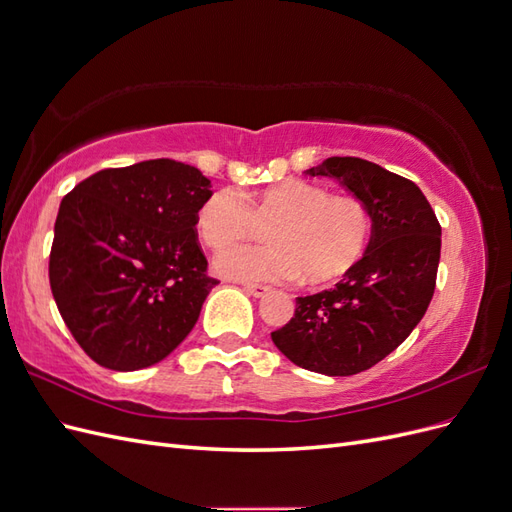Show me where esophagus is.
Returning <instances> with one entry per match:
<instances>
[{"label": "esophagus", "instance_id": "1", "mask_svg": "<svg viewBox=\"0 0 512 512\" xmlns=\"http://www.w3.org/2000/svg\"><path fill=\"white\" fill-rule=\"evenodd\" d=\"M243 290L247 294H252V297H265V294L269 292V286L265 284H250V282H243Z\"/></svg>", "mask_w": 512, "mask_h": 512}]
</instances>
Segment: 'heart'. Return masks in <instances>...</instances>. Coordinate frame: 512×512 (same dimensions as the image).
<instances>
[{
  "label": "heart",
  "instance_id": "heart-1",
  "mask_svg": "<svg viewBox=\"0 0 512 512\" xmlns=\"http://www.w3.org/2000/svg\"><path fill=\"white\" fill-rule=\"evenodd\" d=\"M271 221L269 245L230 247L215 260L218 271L254 282H290L303 275L307 284H331L356 267L374 232L361 198L331 194L303 179L258 194L218 190L196 215L200 237L213 250L254 237Z\"/></svg>",
  "mask_w": 512,
  "mask_h": 512
}]
</instances>
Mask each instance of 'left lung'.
<instances>
[{
	"mask_svg": "<svg viewBox=\"0 0 512 512\" xmlns=\"http://www.w3.org/2000/svg\"><path fill=\"white\" fill-rule=\"evenodd\" d=\"M333 177L367 205L374 232L365 256L331 290L299 297L271 333L288 359L324 376H354L389 356L425 316L436 290L442 228L418 185L361 158L307 170Z\"/></svg>",
	"mask_w": 512,
	"mask_h": 512,
	"instance_id": "obj_1",
	"label": "left lung"
}]
</instances>
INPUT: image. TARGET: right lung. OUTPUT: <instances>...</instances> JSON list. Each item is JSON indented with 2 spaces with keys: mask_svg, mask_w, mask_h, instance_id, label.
Here are the masks:
<instances>
[{
  "mask_svg": "<svg viewBox=\"0 0 512 512\" xmlns=\"http://www.w3.org/2000/svg\"><path fill=\"white\" fill-rule=\"evenodd\" d=\"M209 188L196 166L162 158L104 168L61 200L49 282L91 361L115 371L156 365L194 329L220 284L196 232Z\"/></svg>",
  "mask_w": 512,
  "mask_h": 512,
  "instance_id": "obj_1",
  "label": "right lung"
}]
</instances>
